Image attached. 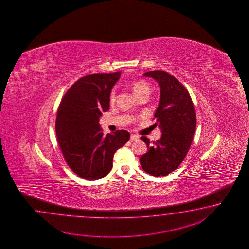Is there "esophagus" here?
Listing matches in <instances>:
<instances>
[{
	"instance_id": "34e87169",
	"label": "esophagus",
	"mask_w": 249,
	"mask_h": 249,
	"mask_svg": "<svg viewBox=\"0 0 249 249\" xmlns=\"http://www.w3.org/2000/svg\"><path fill=\"white\" fill-rule=\"evenodd\" d=\"M130 139H131V141H137V140H139V136L136 134H131Z\"/></svg>"
}]
</instances>
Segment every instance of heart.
Here are the masks:
<instances>
[{
    "label": "heart",
    "instance_id": "heart-1",
    "mask_svg": "<svg viewBox=\"0 0 249 249\" xmlns=\"http://www.w3.org/2000/svg\"><path fill=\"white\" fill-rule=\"evenodd\" d=\"M129 86L132 89V92L136 97L142 95V94H148L151 90V86L148 84V82L143 81V80H137V81H132L129 83ZM109 102L113 104L115 101H117V90L115 89L110 91L109 97H108Z\"/></svg>",
    "mask_w": 249,
    "mask_h": 249
}]
</instances>
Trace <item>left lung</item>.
Segmentation results:
<instances>
[{"instance_id": "8db88e82", "label": "left lung", "mask_w": 249, "mask_h": 249, "mask_svg": "<svg viewBox=\"0 0 249 249\" xmlns=\"http://www.w3.org/2000/svg\"><path fill=\"white\" fill-rule=\"evenodd\" d=\"M159 83L160 100L155 117L162 136L157 142L141 138L148 151L140 159L142 169L154 176H164L177 169L191 148L196 128V113L191 95L178 80L162 70L144 74Z\"/></svg>"}]
</instances>
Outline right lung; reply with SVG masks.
I'll return each mask as SVG.
<instances>
[{"mask_svg": "<svg viewBox=\"0 0 249 249\" xmlns=\"http://www.w3.org/2000/svg\"><path fill=\"white\" fill-rule=\"evenodd\" d=\"M120 74L85 75L69 88L58 106L55 129L59 148L70 169L85 180L106 176L114 154L130 139L125 130L104 135L99 124L102 112L109 109V93Z\"/></svg>", "mask_w": 249, "mask_h": 249, "instance_id": "add662e5", "label": "right lung"}]
</instances>
